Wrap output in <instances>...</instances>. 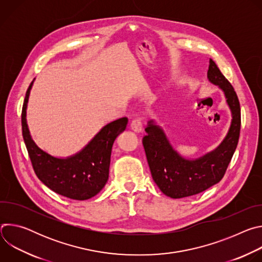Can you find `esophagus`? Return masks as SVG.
Returning a JSON list of instances; mask_svg holds the SVG:
<instances>
[{
  "label": "esophagus",
  "mask_w": 262,
  "mask_h": 262,
  "mask_svg": "<svg viewBox=\"0 0 262 262\" xmlns=\"http://www.w3.org/2000/svg\"><path fill=\"white\" fill-rule=\"evenodd\" d=\"M130 128L135 132V133H141L143 127H142V121L140 118H136L132 121L130 123Z\"/></svg>",
  "instance_id": "1"
}]
</instances>
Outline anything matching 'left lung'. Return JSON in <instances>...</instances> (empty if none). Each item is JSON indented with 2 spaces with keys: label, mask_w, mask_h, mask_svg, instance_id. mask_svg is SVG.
Instances as JSON below:
<instances>
[{
  "label": "left lung",
  "mask_w": 262,
  "mask_h": 262,
  "mask_svg": "<svg viewBox=\"0 0 262 262\" xmlns=\"http://www.w3.org/2000/svg\"><path fill=\"white\" fill-rule=\"evenodd\" d=\"M207 79L223 91L232 117L226 137L213 150L197 159H186L175 150L165 130L154 119L148 121L145 128L147 135L143 138V146L152 178L160 190L173 199L199 194L217 183L225 174L238 143L239 101L232 85L211 59Z\"/></svg>",
  "instance_id": "1"
}]
</instances>
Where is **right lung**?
I'll use <instances>...</instances> for the list:
<instances>
[{
  "instance_id": "1",
  "label": "right lung",
  "mask_w": 262,
  "mask_h": 262,
  "mask_svg": "<svg viewBox=\"0 0 262 262\" xmlns=\"http://www.w3.org/2000/svg\"><path fill=\"white\" fill-rule=\"evenodd\" d=\"M34 81L30 84L21 112L23 137L33 169L49 189L74 200H87L97 195L108 178L112 147L124 132L128 119H117L104 125L76 155L57 158L36 145L27 124V105Z\"/></svg>"
}]
</instances>
